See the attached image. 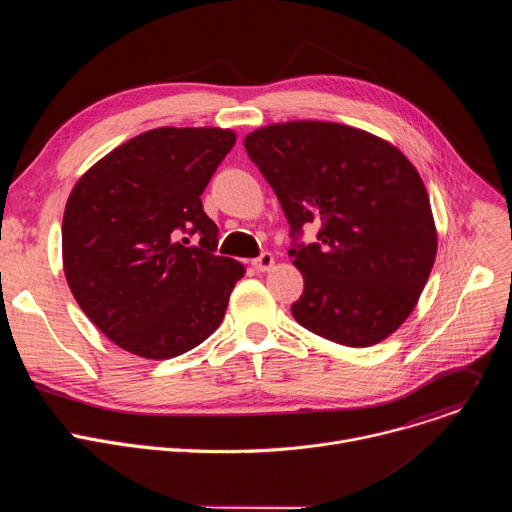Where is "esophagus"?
Instances as JSON below:
<instances>
[{
    "instance_id": "obj_1",
    "label": "esophagus",
    "mask_w": 512,
    "mask_h": 512,
    "mask_svg": "<svg viewBox=\"0 0 512 512\" xmlns=\"http://www.w3.org/2000/svg\"><path fill=\"white\" fill-rule=\"evenodd\" d=\"M251 265L257 269V271H269L273 265H275V259L271 253H261L257 259L251 261Z\"/></svg>"
}]
</instances>
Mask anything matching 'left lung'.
Segmentation results:
<instances>
[{
	"label": "left lung",
	"mask_w": 512,
	"mask_h": 512,
	"mask_svg": "<svg viewBox=\"0 0 512 512\" xmlns=\"http://www.w3.org/2000/svg\"><path fill=\"white\" fill-rule=\"evenodd\" d=\"M289 223L304 294L296 322L344 344L373 346L413 312L431 273L437 235L429 196L413 164L362 129L289 121L245 137ZM320 224L319 241L299 243Z\"/></svg>",
	"instance_id": "obj_1"
}]
</instances>
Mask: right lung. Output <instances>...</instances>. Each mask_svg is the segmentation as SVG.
<instances>
[{"instance_id":"add662e5","label":"right lung","mask_w":512,"mask_h":512,"mask_svg":"<svg viewBox=\"0 0 512 512\" xmlns=\"http://www.w3.org/2000/svg\"><path fill=\"white\" fill-rule=\"evenodd\" d=\"M235 141L216 127L145 131L72 188L64 275L81 310L123 350L164 360L221 326L245 267L216 255L218 227L200 194Z\"/></svg>"}]
</instances>
